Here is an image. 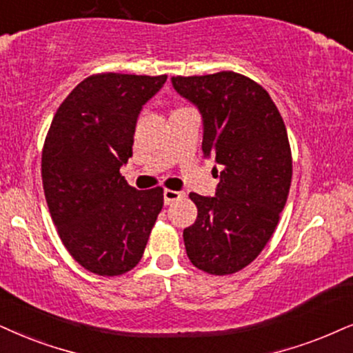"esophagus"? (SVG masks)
I'll use <instances>...</instances> for the list:
<instances>
[{
  "mask_svg": "<svg viewBox=\"0 0 353 353\" xmlns=\"http://www.w3.org/2000/svg\"><path fill=\"white\" fill-rule=\"evenodd\" d=\"M163 195H164V203H166V205H171L172 202H176V200H179V199L184 197V194H182V192L171 190V189L164 190Z\"/></svg>",
  "mask_w": 353,
  "mask_h": 353,
  "instance_id": "1",
  "label": "esophagus"
}]
</instances>
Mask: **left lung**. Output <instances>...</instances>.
I'll return each mask as SVG.
<instances>
[{"mask_svg": "<svg viewBox=\"0 0 353 353\" xmlns=\"http://www.w3.org/2000/svg\"><path fill=\"white\" fill-rule=\"evenodd\" d=\"M177 94L199 109L202 150L221 166L215 197L192 192L197 220L184 230L187 256L212 275L251 264L279 223L292 184L287 128L269 92L234 71L172 77Z\"/></svg>", "mask_w": 353, "mask_h": 353, "instance_id": "8db88e82", "label": "left lung"}]
</instances>
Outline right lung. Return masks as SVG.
Instances as JSON below:
<instances>
[{
    "label": "right lung",
    "instance_id": "add662e5",
    "mask_svg": "<svg viewBox=\"0 0 353 353\" xmlns=\"http://www.w3.org/2000/svg\"><path fill=\"white\" fill-rule=\"evenodd\" d=\"M168 77L102 73L58 107L42 151V182L60 239L78 264L114 276L140 262L163 208V189L137 190L120 176L143 105Z\"/></svg>",
    "mask_w": 353,
    "mask_h": 353
}]
</instances>
